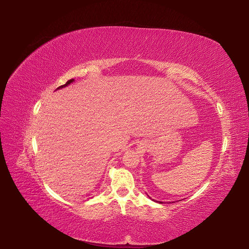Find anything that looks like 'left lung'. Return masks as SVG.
Returning a JSON list of instances; mask_svg holds the SVG:
<instances>
[{
	"instance_id": "1",
	"label": "left lung",
	"mask_w": 249,
	"mask_h": 249,
	"mask_svg": "<svg viewBox=\"0 0 249 249\" xmlns=\"http://www.w3.org/2000/svg\"><path fill=\"white\" fill-rule=\"evenodd\" d=\"M158 202H160V203H163V202H162V201H158Z\"/></svg>"
}]
</instances>
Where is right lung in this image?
I'll return each instance as SVG.
<instances>
[{
    "instance_id": "obj_1",
    "label": "right lung",
    "mask_w": 249,
    "mask_h": 249,
    "mask_svg": "<svg viewBox=\"0 0 249 249\" xmlns=\"http://www.w3.org/2000/svg\"><path fill=\"white\" fill-rule=\"evenodd\" d=\"M73 81H74L73 79H71V80H69V81H67V82L65 83V84H64V85H61V86H59V87H58V89H59V88H63V87H65V86H67V85H70V84H71V83H72Z\"/></svg>"
}]
</instances>
